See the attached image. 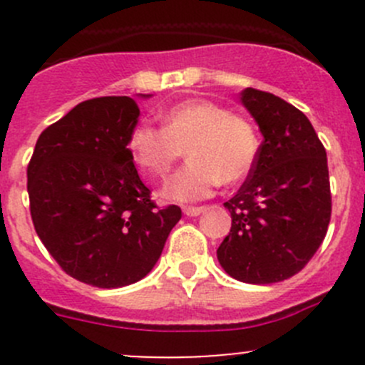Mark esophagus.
<instances>
[{"label": "esophagus", "instance_id": "1", "mask_svg": "<svg viewBox=\"0 0 365 365\" xmlns=\"http://www.w3.org/2000/svg\"><path fill=\"white\" fill-rule=\"evenodd\" d=\"M203 212H206V206H185V208H183V213L189 217H197Z\"/></svg>", "mask_w": 365, "mask_h": 365}]
</instances>
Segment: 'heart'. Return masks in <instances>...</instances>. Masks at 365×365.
<instances>
[{
	"instance_id": "heart-1",
	"label": "heart",
	"mask_w": 365,
	"mask_h": 365,
	"mask_svg": "<svg viewBox=\"0 0 365 365\" xmlns=\"http://www.w3.org/2000/svg\"><path fill=\"white\" fill-rule=\"evenodd\" d=\"M162 128L148 121L134 125L127 150L134 164L150 176L168 175L175 162H189L168 180L162 196L190 203L210 196L220 182L235 183L252 171L259 152L256 127L212 101L180 102L160 114Z\"/></svg>"
}]
</instances>
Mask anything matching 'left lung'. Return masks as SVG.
I'll return each mask as SVG.
<instances>
[{"label": "left lung", "instance_id": "1", "mask_svg": "<svg viewBox=\"0 0 365 365\" xmlns=\"http://www.w3.org/2000/svg\"><path fill=\"white\" fill-rule=\"evenodd\" d=\"M240 101L263 143L244 185L224 203L231 230L217 259L237 281L272 284L298 274L329 230L327 152L307 116L281 97L245 88Z\"/></svg>", "mask_w": 365, "mask_h": 365}]
</instances>
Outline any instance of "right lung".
I'll list each match as a JSON object with an SVG mask.
<instances>
[{"instance_id":"add662e5","label":"right lung","mask_w":365,"mask_h":365,"mask_svg":"<svg viewBox=\"0 0 365 365\" xmlns=\"http://www.w3.org/2000/svg\"><path fill=\"white\" fill-rule=\"evenodd\" d=\"M138 118L130 97L81 102L40 134L28 164L36 235L84 284L121 288L141 281L182 219L180 206L153 203L128 155Z\"/></svg>"}]
</instances>
